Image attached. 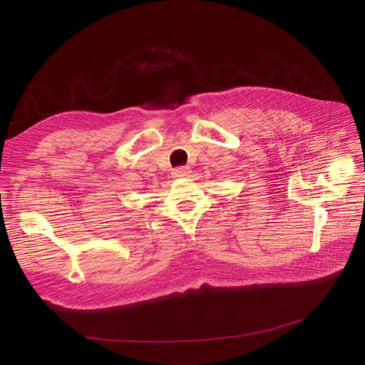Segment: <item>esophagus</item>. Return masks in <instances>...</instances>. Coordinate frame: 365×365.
Wrapping results in <instances>:
<instances>
[{"label":"esophagus","instance_id":"obj_1","mask_svg":"<svg viewBox=\"0 0 365 365\" xmlns=\"http://www.w3.org/2000/svg\"><path fill=\"white\" fill-rule=\"evenodd\" d=\"M173 177L175 178H182V177H187L190 173V169L187 166H180V168H175L173 169Z\"/></svg>","mask_w":365,"mask_h":365}]
</instances>
